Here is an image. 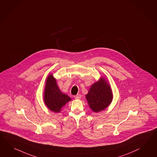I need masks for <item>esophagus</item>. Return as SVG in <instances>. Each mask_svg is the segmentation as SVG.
I'll return each mask as SVG.
<instances>
[{
	"instance_id": "34e87169",
	"label": "esophagus",
	"mask_w": 157,
	"mask_h": 157,
	"mask_svg": "<svg viewBox=\"0 0 157 157\" xmlns=\"http://www.w3.org/2000/svg\"><path fill=\"white\" fill-rule=\"evenodd\" d=\"M74 98L76 99H80V98H82V96L80 94H77V95L74 96Z\"/></svg>"
}]
</instances>
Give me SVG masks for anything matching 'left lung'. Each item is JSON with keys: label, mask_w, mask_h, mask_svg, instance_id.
Segmentation results:
<instances>
[{"label": "left lung", "mask_w": 157, "mask_h": 157, "mask_svg": "<svg viewBox=\"0 0 157 157\" xmlns=\"http://www.w3.org/2000/svg\"><path fill=\"white\" fill-rule=\"evenodd\" d=\"M86 98L92 111L99 112L109 106L113 95L109 84L104 78H101L91 85Z\"/></svg>", "instance_id": "1"}]
</instances>
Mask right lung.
<instances>
[{"instance_id":"add662e5","label":"right lung","mask_w":157,"mask_h":157,"mask_svg":"<svg viewBox=\"0 0 157 157\" xmlns=\"http://www.w3.org/2000/svg\"><path fill=\"white\" fill-rule=\"evenodd\" d=\"M44 99L50 111L56 113L60 112L62 108L71 100L69 96L61 91L52 74H50L46 79Z\"/></svg>"}]
</instances>
